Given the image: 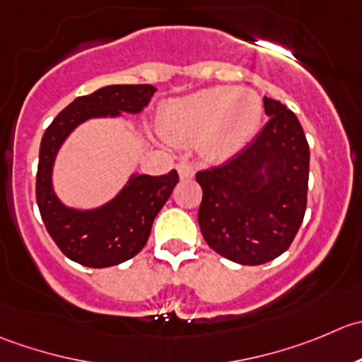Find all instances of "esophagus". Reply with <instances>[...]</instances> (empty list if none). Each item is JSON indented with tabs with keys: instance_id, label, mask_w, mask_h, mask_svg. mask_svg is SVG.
<instances>
[{
	"instance_id": "esophagus-1",
	"label": "esophagus",
	"mask_w": 362,
	"mask_h": 362,
	"mask_svg": "<svg viewBox=\"0 0 362 362\" xmlns=\"http://www.w3.org/2000/svg\"><path fill=\"white\" fill-rule=\"evenodd\" d=\"M177 173H180V177L182 181H188L195 176V167L192 163H180L177 165Z\"/></svg>"
}]
</instances>
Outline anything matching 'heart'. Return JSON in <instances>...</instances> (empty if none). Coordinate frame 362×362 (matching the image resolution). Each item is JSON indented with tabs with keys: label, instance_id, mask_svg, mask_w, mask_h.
<instances>
[{
	"label": "heart",
	"instance_id": "1",
	"mask_svg": "<svg viewBox=\"0 0 362 362\" xmlns=\"http://www.w3.org/2000/svg\"><path fill=\"white\" fill-rule=\"evenodd\" d=\"M262 114V100L255 91L216 86L170 100L163 107L160 128L170 144L202 142L207 158L227 162L255 137Z\"/></svg>",
	"mask_w": 362,
	"mask_h": 362
}]
</instances>
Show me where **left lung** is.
<instances>
[{"instance_id":"8db88e82","label":"left lung","mask_w":362,"mask_h":362,"mask_svg":"<svg viewBox=\"0 0 362 362\" xmlns=\"http://www.w3.org/2000/svg\"><path fill=\"white\" fill-rule=\"evenodd\" d=\"M269 121L227 163L197 173L202 188L199 225L225 259L259 266L291 246L306 211L310 148L301 123L281 102L264 96Z\"/></svg>"}]
</instances>
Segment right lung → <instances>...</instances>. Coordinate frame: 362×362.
Segmentation results:
<instances>
[{
  "mask_svg": "<svg viewBox=\"0 0 362 362\" xmlns=\"http://www.w3.org/2000/svg\"><path fill=\"white\" fill-rule=\"evenodd\" d=\"M155 91L151 84H112L78 96L54 117L42 137L37 173L38 209L58 248L81 266L100 269L117 266L137 255L180 176L176 170L163 176L135 173L102 206L91 209L71 207L59 199L52 185L61 146L75 128L89 119L141 114Z\"/></svg>",
  "mask_w": 362,
  "mask_h": 362,
  "instance_id": "obj_1",
  "label": "right lung"
}]
</instances>
